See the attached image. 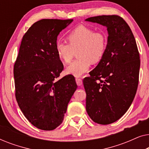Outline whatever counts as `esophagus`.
<instances>
[{
	"mask_svg": "<svg viewBox=\"0 0 149 149\" xmlns=\"http://www.w3.org/2000/svg\"><path fill=\"white\" fill-rule=\"evenodd\" d=\"M75 80H76L77 85H79V86H81V85H82L83 81H82V79H81V78H76V79H75Z\"/></svg>",
	"mask_w": 149,
	"mask_h": 149,
	"instance_id": "1",
	"label": "esophagus"
}]
</instances>
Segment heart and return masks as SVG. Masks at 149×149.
<instances>
[{"instance_id":"b5f03b06","label":"heart","mask_w":149,"mask_h":149,"mask_svg":"<svg viewBox=\"0 0 149 149\" xmlns=\"http://www.w3.org/2000/svg\"><path fill=\"white\" fill-rule=\"evenodd\" d=\"M68 43L57 41L55 50L58 58L65 64L72 60L75 52L78 60L66 68L67 74L81 77L89 70L91 63L100 62L107 52L108 38L102 32H95L84 25L77 26L66 36Z\"/></svg>"}]
</instances>
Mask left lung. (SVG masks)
Masks as SVG:
<instances>
[{
	"label": "left lung",
	"mask_w": 149,
	"mask_h": 149,
	"mask_svg": "<svg viewBox=\"0 0 149 149\" xmlns=\"http://www.w3.org/2000/svg\"><path fill=\"white\" fill-rule=\"evenodd\" d=\"M86 21L107 26V52L83 79L86 111L95 123L108 125L119 119L131 106L137 91L140 54L130 26L117 15H99Z\"/></svg>",
	"instance_id": "8db88e82"
}]
</instances>
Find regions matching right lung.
I'll return each instance as SVG.
<instances>
[{
    "label": "right lung",
    "mask_w": 149,
    "mask_h": 149,
    "mask_svg": "<svg viewBox=\"0 0 149 149\" xmlns=\"http://www.w3.org/2000/svg\"><path fill=\"white\" fill-rule=\"evenodd\" d=\"M72 20L43 19L32 24L14 64L16 100L26 119L40 130H53L62 123L77 88L72 75L57 80L64 70L55 50L57 37Z\"/></svg>",
    "instance_id": "1"
}]
</instances>
